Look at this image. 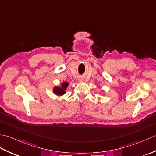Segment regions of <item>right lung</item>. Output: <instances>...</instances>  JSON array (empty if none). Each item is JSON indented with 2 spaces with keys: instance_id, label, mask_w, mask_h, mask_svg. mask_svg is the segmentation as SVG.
<instances>
[{
  "instance_id": "add662e5",
  "label": "right lung",
  "mask_w": 156,
  "mask_h": 156,
  "mask_svg": "<svg viewBox=\"0 0 156 156\" xmlns=\"http://www.w3.org/2000/svg\"><path fill=\"white\" fill-rule=\"evenodd\" d=\"M69 86V83L68 82H63L59 86H55V87L53 88V93L54 94L59 96H63L66 94V89H67L68 87Z\"/></svg>"
}]
</instances>
